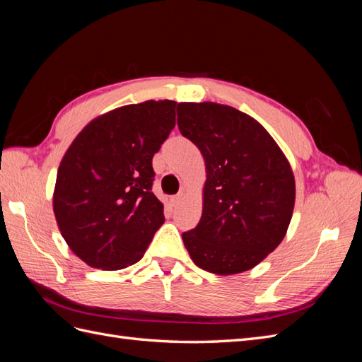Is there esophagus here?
I'll return each instance as SVG.
<instances>
[{"mask_svg":"<svg viewBox=\"0 0 362 362\" xmlns=\"http://www.w3.org/2000/svg\"><path fill=\"white\" fill-rule=\"evenodd\" d=\"M181 198H182V194H175V196H172V198H170V205H172V206H177V205L181 202Z\"/></svg>","mask_w":362,"mask_h":362,"instance_id":"1","label":"esophagus"}]
</instances>
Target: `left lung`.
<instances>
[{
    "label": "left lung",
    "instance_id": "left-lung-1",
    "mask_svg": "<svg viewBox=\"0 0 362 362\" xmlns=\"http://www.w3.org/2000/svg\"><path fill=\"white\" fill-rule=\"evenodd\" d=\"M178 128L205 161L202 216L182 234L198 267L216 275L246 272L275 250L293 216L290 163L254 117L216 103L178 104Z\"/></svg>",
    "mask_w": 362,
    "mask_h": 362
}]
</instances>
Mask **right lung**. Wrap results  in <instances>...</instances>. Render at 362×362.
<instances>
[{
    "instance_id": "right-lung-1",
    "label": "right lung",
    "mask_w": 362,
    "mask_h": 362,
    "mask_svg": "<svg viewBox=\"0 0 362 362\" xmlns=\"http://www.w3.org/2000/svg\"><path fill=\"white\" fill-rule=\"evenodd\" d=\"M177 103L115 108L87 124L63 156L52 208L60 233L87 266L134 264L164 223L152 193V157L175 127Z\"/></svg>"
}]
</instances>
